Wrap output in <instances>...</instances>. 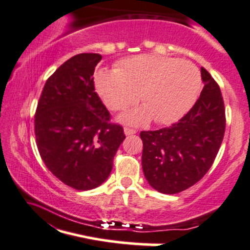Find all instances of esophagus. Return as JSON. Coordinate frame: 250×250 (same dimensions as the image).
Returning <instances> with one entry per match:
<instances>
[{
    "mask_svg": "<svg viewBox=\"0 0 250 250\" xmlns=\"http://www.w3.org/2000/svg\"><path fill=\"white\" fill-rule=\"evenodd\" d=\"M124 132L126 136H131V135H135L136 130H133V128H130V127H125Z\"/></svg>",
    "mask_w": 250,
    "mask_h": 250,
    "instance_id": "1",
    "label": "esophagus"
}]
</instances>
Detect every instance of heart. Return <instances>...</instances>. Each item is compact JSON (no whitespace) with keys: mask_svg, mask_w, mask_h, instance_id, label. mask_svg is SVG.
<instances>
[{"mask_svg":"<svg viewBox=\"0 0 250 250\" xmlns=\"http://www.w3.org/2000/svg\"><path fill=\"white\" fill-rule=\"evenodd\" d=\"M95 85L112 110L132 106L140 94L144 107L125 114L123 122L140 125L154 118L158 124H171L196 100L201 74L190 61L142 54L120 60L114 71L99 69Z\"/></svg>","mask_w":250,"mask_h":250,"instance_id":"b5f03b06","label":"heart"}]
</instances>
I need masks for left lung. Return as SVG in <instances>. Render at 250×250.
Wrapping results in <instances>:
<instances>
[{"label": "left lung", "instance_id": "left-lung-1", "mask_svg": "<svg viewBox=\"0 0 250 250\" xmlns=\"http://www.w3.org/2000/svg\"><path fill=\"white\" fill-rule=\"evenodd\" d=\"M201 77V95L178 123L140 135L144 177L163 194H177L196 184L223 142L226 120L220 87L203 67Z\"/></svg>", "mask_w": 250, "mask_h": 250}]
</instances>
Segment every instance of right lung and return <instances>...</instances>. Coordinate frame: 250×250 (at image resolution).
Returning <instances> with one entry per match:
<instances>
[{
	"instance_id": "add662e5",
	"label": "right lung",
	"mask_w": 250,
	"mask_h": 250,
	"mask_svg": "<svg viewBox=\"0 0 250 250\" xmlns=\"http://www.w3.org/2000/svg\"><path fill=\"white\" fill-rule=\"evenodd\" d=\"M100 54L83 53L63 62L45 82L35 115L38 151L56 178L76 190L99 187L109 176L125 140L123 126L95 91Z\"/></svg>"
}]
</instances>
